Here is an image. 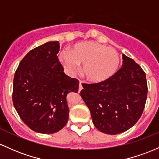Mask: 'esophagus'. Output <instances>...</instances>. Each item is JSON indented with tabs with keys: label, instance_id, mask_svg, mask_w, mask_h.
<instances>
[{
	"label": "esophagus",
	"instance_id": "esophagus-1",
	"mask_svg": "<svg viewBox=\"0 0 159 159\" xmlns=\"http://www.w3.org/2000/svg\"><path fill=\"white\" fill-rule=\"evenodd\" d=\"M82 84H83V82L80 81V83H79V91H81L82 89H83V86H82Z\"/></svg>",
	"mask_w": 159,
	"mask_h": 159
}]
</instances>
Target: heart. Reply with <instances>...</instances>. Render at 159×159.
Returning <instances> with one entry per match:
<instances>
[{
    "mask_svg": "<svg viewBox=\"0 0 159 159\" xmlns=\"http://www.w3.org/2000/svg\"><path fill=\"white\" fill-rule=\"evenodd\" d=\"M69 53L63 52L59 55L66 70L74 74L79 69V65H83L82 74L92 83H100L110 78L120 64L117 52L97 42L78 43L70 48Z\"/></svg>",
    "mask_w": 159,
    "mask_h": 159,
    "instance_id": "heart-1",
    "label": "heart"
}]
</instances>
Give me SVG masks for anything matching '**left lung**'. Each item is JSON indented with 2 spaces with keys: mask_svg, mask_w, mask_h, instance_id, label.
Wrapping results in <instances>:
<instances>
[{
  "mask_svg": "<svg viewBox=\"0 0 159 159\" xmlns=\"http://www.w3.org/2000/svg\"><path fill=\"white\" fill-rule=\"evenodd\" d=\"M123 65L106 81L83 84L80 94L98 130L108 134L124 132L141 116L147 101V78L134 61L123 54Z\"/></svg>",
  "mask_w": 159,
  "mask_h": 159,
  "instance_id": "8db88e82",
  "label": "left lung"
}]
</instances>
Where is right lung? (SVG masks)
<instances>
[{"instance_id":"add662e5","label":"right lung","mask_w":159,"mask_h":159,"mask_svg":"<svg viewBox=\"0 0 159 159\" xmlns=\"http://www.w3.org/2000/svg\"><path fill=\"white\" fill-rule=\"evenodd\" d=\"M57 41L32 49L20 62L13 80L12 102L20 118L33 131L52 134L69 118L66 96L77 93L79 81L63 72Z\"/></svg>"}]
</instances>
